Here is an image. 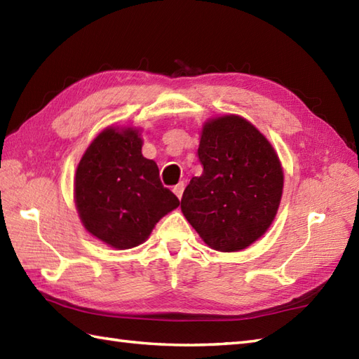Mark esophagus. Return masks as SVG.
<instances>
[{
    "instance_id": "esophagus-1",
    "label": "esophagus",
    "mask_w": 359,
    "mask_h": 359,
    "mask_svg": "<svg viewBox=\"0 0 359 359\" xmlns=\"http://www.w3.org/2000/svg\"><path fill=\"white\" fill-rule=\"evenodd\" d=\"M184 189H185V184H184V182H180V184H177V185H175V187L172 188V191H174V194L177 196L179 199H180L182 194H184Z\"/></svg>"
}]
</instances>
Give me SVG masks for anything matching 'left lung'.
<instances>
[{"label": "left lung", "instance_id": "8db88e82", "mask_svg": "<svg viewBox=\"0 0 359 359\" xmlns=\"http://www.w3.org/2000/svg\"><path fill=\"white\" fill-rule=\"evenodd\" d=\"M197 154L203 172L185 188L182 212L212 250L247 248L269 230L279 208L284 172L278 154L239 116L207 121Z\"/></svg>", "mask_w": 359, "mask_h": 359}]
</instances>
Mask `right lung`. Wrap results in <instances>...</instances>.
Masks as SVG:
<instances>
[{
  "instance_id": "obj_1",
  "label": "right lung",
  "mask_w": 359,
  "mask_h": 359,
  "mask_svg": "<svg viewBox=\"0 0 359 359\" xmlns=\"http://www.w3.org/2000/svg\"><path fill=\"white\" fill-rule=\"evenodd\" d=\"M74 196L86 230L117 250L140 245L180 205L154 160L142 156L135 128H106L95 137L77 166Z\"/></svg>"
}]
</instances>
